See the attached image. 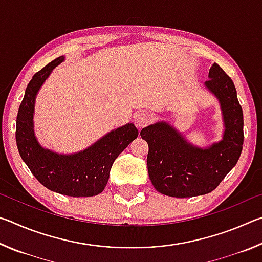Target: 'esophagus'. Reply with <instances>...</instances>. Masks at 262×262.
Masks as SVG:
<instances>
[{
	"label": "esophagus",
	"mask_w": 262,
	"mask_h": 262,
	"mask_svg": "<svg viewBox=\"0 0 262 262\" xmlns=\"http://www.w3.org/2000/svg\"><path fill=\"white\" fill-rule=\"evenodd\" d=\"M150 121H151V114L147 112V111H141V112L136 113L135 123L139 128L145 127L147 125H149Z\"/></svg>",
	"instance_id": "1"
}]
</instances>
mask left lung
Returning <instances> with one entry per match:
<instances>
[{"label": "left lung", "mask_w": 262, "mask_h": 262, "mask_svg": "<svg viewBox=\"0 0 262 262\" xmlns=\"http://www.w3.org/2000/svg\"><path fill=\"white\" fill-rule=\"evenodd\" d=\"M205 86L219 100L224 132L209 147L194 145L166 121L141 130L147 141L149 178L159 193L192 198L214 190L241 157L244 142L243 110L232 79L219 64L211 66Z\"/></svg>", "instance_id": "1"}]
</instances>
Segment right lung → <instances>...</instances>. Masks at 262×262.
Masks as SVG:
<instances>
[{
    "label": "right lung",
    "instance_id": "add662e5",
    "mask_svg": "<svg viewBox=\"0 0 262 262\" xmlns=\"http://www.w3.org/2000/svg\"><path fill=\"white\" fill-rule=\"evenodd\" d=\"M63 61L64 56L56 57L34 74L28 84L17 114V148L32 174L46 188L68 196H95L103 192L112 164L136 139L139 130L134 123H126L74 154H57L43 148L33 129L35 97L53 69Z\"/></svg>",
    "mask_w": 262,
    "mask_h": 262
}]
</instances>
